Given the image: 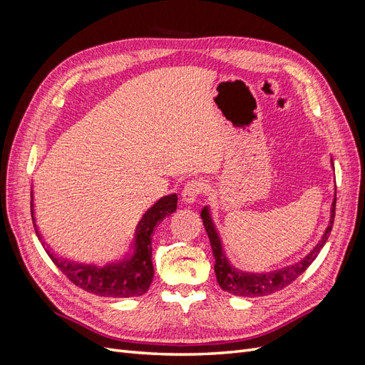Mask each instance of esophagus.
I'll return each instance as SVG.
<instances>
[{
  "label": "esophagus",
  "instance_id": "1",
  "mask_svg": "<svg viewBox=\"0 0 365 365\" xmlns=\"http://www.w3.org/2000/svg\"><path fill=\"white\" fill-rule=\"evenodd\" d=\"M207 192V182L205 181H201V180H193V181H189L182 189V201L187 202V204H192L195 202L197 197L202 196L204 193Z\"/></svg>",
  "mask_w": 365,
  "mask_h": 365
}]
</instances>
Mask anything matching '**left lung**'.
<instances>
[{
    "mask_svg": "<svg viewBox=\"0 0 365 365\" xmlns=\"http://www.w3.org/2000/svg\"><path fill=\"white\" fill-rule=\"evenodd\" d=\"M335 205H336V195L332 204V216H330V222L324 231L323 239L318 242V245L307 254V256L300 260L295 264H291V267H286L279 271H272L267 274H245L236 271L235 268L230 267V263L227 262V257L222 252V245H220L219 236L215 230V225L212 222V217L208 215V208L205 207L201 212L202 222L205 227V231L210 239V245H212L213 250V256H215V272H216V280L219 283L220 288L224 291L240 295V297H262V295H268L272 292H277L286 286L291 284L295 279L300 277V275L309 268L317 256L318 252L322 251L324 244L327 242L330 231H332L334 227V219H335Z\"/></svg>",
    "mask_w": 365,
    "mask_h": 365,
    "instance_id": "1",
    "label": "left lung"
}]
</instances>
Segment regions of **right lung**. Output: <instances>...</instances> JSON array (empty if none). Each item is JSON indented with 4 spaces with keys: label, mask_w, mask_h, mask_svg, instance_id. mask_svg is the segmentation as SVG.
Instances as JSON below:
<instances>
[{
    "label": "right lung",
    "mask_w": 365,
    "mask_h": 365,
    "mask_svg": "<svg viewBox=\"0 0 365 365\" xmlns=\"http://www.w3.org/2000/svg\"><path fill=\"white\" fill-rule=\"evenodd\" d=\"M176 202H178V196L173 193L161 197L155 205L148 210L137 227V237L134 245L135 252L132 254L130 259L125 262H120L117 264H108L105 268H97L90 267V264H76L62 260L59 257H54L50 251H47V254L53 263L67 275V279L71 283L79 286V288L86 292L101 297L117 298L143 295L149 289L153 279L152 233L165 216L175 212ZM31 219L33 225H35L33 208ZM35 231L38 235L36 228Z\"/></svg>",
    "instance_id": "obj_1"
}]
</instances>
